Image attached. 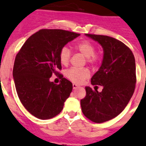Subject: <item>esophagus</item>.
Segmentation results:
<instances>
[{
	"label": "esophagus",
	"instance_id": "1",
	"mask_svg": "<svg viewBox=\"0 0 146 146\" xmlns=\"http://www.w3.org/2000/svg\"><path fill=\"white\" fill-rule=\"evenodd\" d=\"M72 87H73V89H76L77 88H78V86H77V84H74V83H73V84H72Z\"/></svg>",
	"mask_w": 146,
	"mask_h": 146
}]
</instances>
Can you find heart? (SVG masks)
Segmentation results:
<instances>
[{"mask_svg": "<svg viewBox=\"0 0 146 146\" xmlns=\"http://www.w3.org/2000/svg\"><path fill=\"white\" fill-rule=\"evenodd\" d=\"M74 48L77 51L86 56L88 63L91 64H96L99 63L101 56L98 52H96V46L94 44L88 40H83L75 44ZM71 59L70 50L66 47H62L59 52V60L60 64L64 66L69 64ZM90 76V71L87 68H74L72 67L66 72V77L72 82L80 84Z\"/></svg>", "mask_w": 146, "mask_h": 146, "instance_id": "1", "label": "heart"}]
</instances>
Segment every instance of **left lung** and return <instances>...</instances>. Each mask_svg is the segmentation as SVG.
<instances>
[{"label":"left lung","mask_w":146,"mask_h":146,"mask_svg":"<svg viewBox=\"0 0 146 146\" xmlns=\"http://www.w3.org/2000/svg\"><path fill=\"white\" fill-rule=\"evenodd\" d=\"M86 35L102 45L104 58L91 78L95 90L86 87L81 108L86 118L94 123H103L118 115L133 95L137 80L135 60L131 50L119 40L103 35ZM97 85L103 87L101 92L97 91Z\"/></svg>","instance_id":"1"}]
</instances>
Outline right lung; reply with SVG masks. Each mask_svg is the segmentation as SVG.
I'll list each match as a JSON object with an SVG mask.
<instances>
[{"label": "right lung", "instance_id": "1", "mask_svg": "<svg viewBox=\"0 0 146 146\" xmlns=\"http://www.w3.org/2000/svg\"><path fill=\"white\" fill-rule=\"evenodd\" d=\"M79 33L61 29H42L26 40L17 54L13 77L18 97L24 108L42 120L56 116L72 91V83L63 77L59 52ZM60 74L58 85L50 82Z\"/></svg>", "mask_w": 146, "mask_h": 146}]
</instances>
